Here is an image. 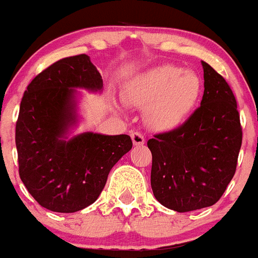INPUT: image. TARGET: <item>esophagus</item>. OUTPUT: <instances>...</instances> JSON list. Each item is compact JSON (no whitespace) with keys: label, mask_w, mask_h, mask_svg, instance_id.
I'll return each mask as SVG.
<instances>
[{"label":"esophagus","mask_w":258,"mask_h":258,"mask_svg":"<svg viewBox=\"0 0 258 258\" xmlns=\"http://www.w3.org/2000/svg\"><path fill=\"white\" fill-rule=\"evenodd\" d=\"M132 137V141H133V145L134 146H143L145 145V136L143 134H141L140 132H133V133L131 134Z\"/></svg>","instance_id":"1"}]
</instances>
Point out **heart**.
I'll use <instances>...</instances> for the list:
<instances>
[{
  "label": "heart",
  "mask_w": 258,
  "mask_h": 258,
  "mask_svg": "<svg viewBox=\"0 0 258 258\" xmlns=\"http://www.w3.org/2000/svg\"><path fill=\"white\" fill-rule=\"evenodd\" d=\"M202 93V77L195 71L163 64L132 81L126 99L138 108H147V120L152 126L172 131L191 115Z\"/></svg>",
  "instance_id": "b5f03b06"
}]
</instances>
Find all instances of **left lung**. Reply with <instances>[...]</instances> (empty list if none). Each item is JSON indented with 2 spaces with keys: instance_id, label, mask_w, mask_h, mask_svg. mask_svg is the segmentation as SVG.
I'll return each instance as SVG.
<instances>
[{
  "instance_id": "obj_1",
  "label": "left lung",
  "mask_w": 258,
  "mask_h": 258,
  "mask_svg": "<svg viewBox=\"0 0 258 258\" xmlns=\"http://www.w3.org/2000/svg\"><path fill=\"white\" fill-rule=\"evenodd\" d=\"M199 108L177 129L147 142L151 187L160 204L175 212L207 208L220 200L236 170L241 125L226 80L208 63Z\"/></svg>"
}]
</instances>
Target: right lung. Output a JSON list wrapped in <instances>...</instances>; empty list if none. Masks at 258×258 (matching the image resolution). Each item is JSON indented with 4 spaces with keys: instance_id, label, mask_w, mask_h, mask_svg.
Segmentation results:
<instances>
[{
    "instance_id": "right-lung-1",
    "label": "right lung",
    "mask_w": 258,
    "mask_h": 258,
    "mask_svg": "<svg viewBox=\"0 0 258 258\" xmlns=\"http://www.w3.org/2000/svg\"><path fill=\"white\" fill-rule=\"evenodd\" d=\"M77 88H103L101 74L85 54L60 59L32 80L15 126L20 179L41 207L58 213L93 204L109 170L133 146L126 134L88 132L66 140L77 122Z\"/></svg>"
}]
</instances>
